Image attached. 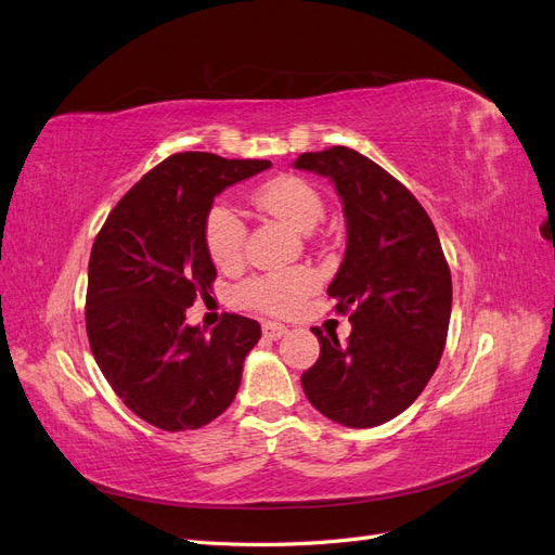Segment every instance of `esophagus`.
I'll list each match as a JSON object with an SVG mask.
<instances>
[{
  "mask_svg": "<svg viewBox=\"0 0 555 555\" xmlns=\"http://www.w3.org/2000/svg\"><path fill=\"white\" fill-rule=\"evenodd\" d=\"M261 331H263V338L268 340H280L284 333H287V326H282L278 322H263L261 324Z\"/></svg>",
  "mask_w": 555,
  "mask_h": 555,
  "instance_id": "obj_1",
  "label": "esophagus"
}]
</instances>
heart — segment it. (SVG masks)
Listing matches in <instances>:
<instances>
[{"mask_svg":"<svg viewBox=\"0 0 555 555\" xmlns=\"http://www.w3.org/2000/svg\"><path fill=\"white\" fill-rule=\"evenodd\" d=\"M255 204L298 231H312L324 215V201L298 176H280L251 194ZM204 243L215 266L233 268L243 261L247 224L236 208L215 201L204 217ZM317 275L306 266L278 268L249 275L233 287V304L273 317L294 314L314 292Z\"/></svg>","mask_w":555,"mask_h":555,"instance_id":"heart-1","label":"heart"}]
</instances>
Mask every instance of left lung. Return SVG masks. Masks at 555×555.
I'll list each match as a JSON object with an SVG mask.
<instances>
[{
  "instance_id": "left-lung-1",
  "label": "left lung",
  "mask_w": 555,
  "mask_h": 555,
  "mask_svg": "<svg viewBox=\"0 0 555 555\" xmlns=\"http://www.w3.org/2000/svg\"><path fill=\"white\" fill-rule=\"evenodd\" d=\"M296 169L328 176L343 198L347 249L328 296L351 333L312 328L319 359L300 377L314 410L373 428L424 391L447 343L451 273L428 212L379 164L345 145L304 153Z\"/></svg>"
}]
</instances>
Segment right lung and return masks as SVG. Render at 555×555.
<instances>
[{"label": "right lung", "instance_id": "add662e5", "mask_svg": "<svg viewBox=\"0 0 555 555\" xmlns=\"http://www.w3.org/2000/svg\"><path fill=\"white\" fill-rule=\"evenodd\" d=\"M268 166L210 153L171 155L117 201L96 233L86 296L90 349L111 389L155 428L206 426L238 391L261 326L224 314L204 335L184 324V310L210 296L217 278L204 243L212 198Z\"/></svg>", "mask_w": 555, "mask_h": 555}]
</instances>
